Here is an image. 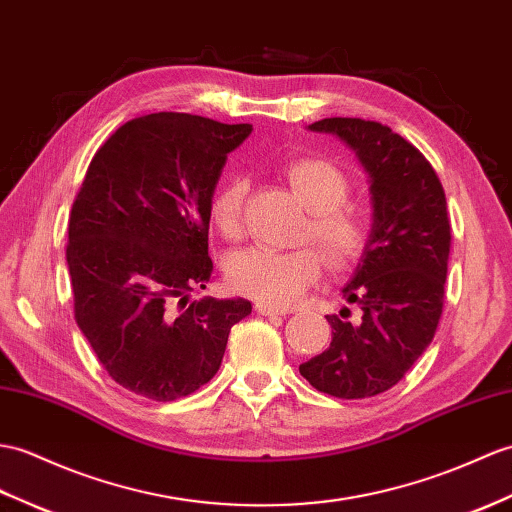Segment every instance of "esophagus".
I'll use <instances>...</instances> for the list:
<instances>
[{"label":"esophagus","mask_w":512,"mask_h":512,"mask_svg":"<svg viewBox=\"0 0 512 512\" xmlns=\"http://www.w3.org/2000/svg\"><path fill=\"white\" fill-rule=\"evenodd\" d=\"M255 312L261 316H283L285 314L283 310H279V307H272L266 303H255Z\"/></svg>","instance_id":"1"}]
</instances>
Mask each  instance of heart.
Segmentation results:
<instances>
[{"mask_svg": "<svg viewBox=\"0 0 512 512\" xmlns=\"http://www.w3.org/2000/svg\"><path fill=\"white\" fill-rule=\"evenodd\" d=\"M294 194L312 211L305 229V240H314L331 268H349L358 261L371 242V216L347 202L351 181L340 165L325 157H299L285 165ZM244 198L242 181L224 183L211 198L209 218L224 240H240L244 233ZM323 259L316 248L296 251H270L248 248L229 259L227 279L235 292L251 299L288 307L316 283Z\"/></svg>", "mask_w": 512, "mask_h": 512, "instance_id": "1", "label": "heart"}]
</instances>
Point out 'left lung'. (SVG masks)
<instances>
[{"label": "left lung", "instance_id": "8db88e82", "mask_svg": "<svg viewBox=\"0 0 512 512\" xmlns=\"http://www.w3.org/2000/svg\"><path fill=\"white\" fill-rule=\"evenodd\" d=\"M310 130L334 133L358 154L371 176L373 231L342 288L360 320H349L347 307L327 316L329 349L299 371L331 397H375L401 382L436 334L451 246L447 200L430 161L388 126L327 117Z\"/></svg>", "mask_w": 512, "mask_h": 512}]
</instances>
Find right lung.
I'll list each match as a JSON object with an SVG mask.
<instances>
[{"label": "right lung", "instance_id": "right-lung-1", "mask_svg": "<svg viewBox=\"0 0 512 512\" xmlns=\"http://www.w3.org/2000/svg\"><path fill=\"white\" fill-rule=\"evenodd\" d=\"M251 124L189 113L126 122L89 163L69 213L74 316L115 384L152 401L218 373L246 299L189 301L211 277L209 205Z\"/></svg>", "mask_w": 512, "mask_h": 512}]
</instances>
